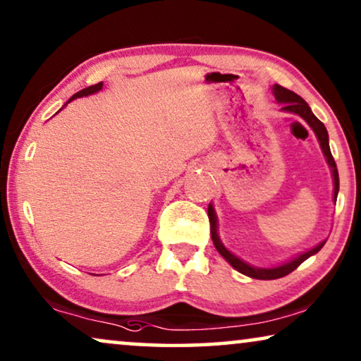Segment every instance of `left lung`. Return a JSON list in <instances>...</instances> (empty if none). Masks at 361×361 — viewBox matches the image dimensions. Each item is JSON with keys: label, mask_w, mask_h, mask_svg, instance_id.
I'll use <instances>...</instances> for the list:
<instances>
[{"label": "left lung", "mask_w": 361, "mask_h": 361, "mask_svg": "<svg viewBox=\"0 0 361 361\" xmlns=\"http://www.w3.org/2000/svg\"><path fill=\"white\" fill-rule=\"evenodd\" d=\"M273 91H275V98L278 103L281 104V109L283 111H288V113H293V114H298L301 116V118L306 121V123L311 126L312 130L316 132L319 142H321V147H322V152L324 155H326L327 159V164L331 165L332 169V175H334V197L337 200V192H338V171H337V165H335V160L331 154V147H329V134H327V129L326 126H324L321 121H319L316 116L312 114L311 108H309L306 101H304L301 96L293 93V91H289L286 88H283L280 85H275L273 86ZM207 216H209V224H211V237H212V242H214V247L217 248V252L221 253L222 257L226 258L227 262L231 263V265L235 268L237 271L243 273V275L250 276V278H255V280H276V278H283L289 275V273L296 270V268L301 265L304 260H307L309 257L314 255V253H317L321 248L324 247V243L326 240L319 243L317 247L311 248V250L304 252L299 255L298 258H294V260L288 262V263H283L280 267H275V268H253L250 265H247L245 262H242L240 258H237L235 255H232V253L227 250V248L222 245L221 240H219V235H217V221H216V214H214V209H212V206L209 204L207 207Z\"/></svg>", "instance_id": "1"}]
</instances>
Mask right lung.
<instances>
[{"label": "right lung", "mask_w": 361, "mask_h": 361, "mask_svg": "<svg viewBox=\"0 0 361 361\" xmlns=\"http://www.w3.org/2000/svg\"><path fill=\"white\" fill-rule=\"evenodd\" d=\"M101 88H103V81H101V83H96V85H91V86H88V88H83V90H80L78 93H75L72 98L68 99V103L72 99H75V98H81V96H88V94H93V93H96V91H99Z\"/></svg>", "instance_id": "1"}]
</instances>
